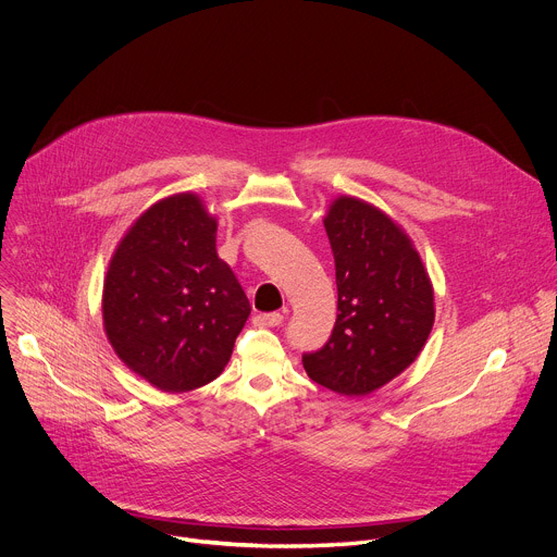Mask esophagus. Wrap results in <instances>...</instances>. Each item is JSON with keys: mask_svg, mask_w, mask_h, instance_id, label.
<instances>
[{"mask_svg": "<svg viewBox=\"0 0 557 557\" xmlns=\"http://www.w3.org/2000/svg\"><path fill=\"white\" fill-rule=\"evenodd\" d=\"M284 322V315L282 313H258L256 315V324L258 326H280Z\"/></svg>", "mask_w": 557, "mask_h": 557, "instance_id": "1", "label": "esophagus"}]
</instances>
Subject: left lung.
I'll use <instances>...</instances> for the list:
<instances>
[{
  "label": "left lung",
  "instance_id": "1",
  "mask_svg": "<svg viewBox=\"0 0 557 557\" xmlns=\"http://www.w3.org/2000/svg\"><path fill=\"white\" fill-rule=\"evenodd\" d=\"M324 228L337 318L326 344L305 352L301 364L324 388L367 395L420 356L435 318L433 288L411 239L367 201L335 199Z\"/></svg>",
  "mask_w": 557,
  "mask_h": 557
}]
</instances>
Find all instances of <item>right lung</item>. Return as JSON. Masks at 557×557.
I'll use <instances>...</instances> for the list:
<instances>
[{
  "label": "right lung",
  "instance_id": "obj_1",
  "mask_svg": "<svg viewBox=\"0 0 557 557\" xmlns=\"http://www.w3.org/2000/svg\"><path fill=\"white\" fill-rule=\"evenodd\" d=\"M218 222L197 195L150 207L120 242L104 280V329L120 360L162 391L215 380L250 313L218 258Z\"/></svg>",
  "mask_w": 557,
  "mask_h": 557
}]
</instances>
